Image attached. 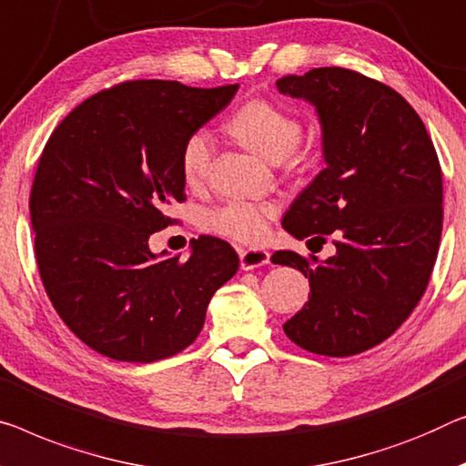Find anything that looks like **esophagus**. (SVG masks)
Instances as JSON below:
<instances>
[{
    "instance_id": "obj_1",
    "label": "esophagus",
    "mask_w": 466,
    "mask_h": 466,
    "mask_svg": "<svg viewBox=\"0 0 466 466\" xmlns=\"http://www.w3.org/2000/svg\"><path fill=\"white\" fill-rule=\"evenodd\" d=\"M269 263V253L263 248H245L240 251V268L242 269H255Z\"/></svg>"
}]
</instances>
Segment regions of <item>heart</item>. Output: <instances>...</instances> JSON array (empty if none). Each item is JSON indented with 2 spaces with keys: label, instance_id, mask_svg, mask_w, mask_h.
<instances>
[{
  "label": "heart",
  "instance_id": "heart-1",
  "mask_svg": "<svg viewBox=\"0 0 466 466\" xmlns=\"http://www.w3.org/2000/svg\"><path fill=\"white\" fill-rule=\"evenodd\" d=\"M228 131L263 161L299 167L308 161V150L299 140L303 125L299 116L278 104L255 98L236 110L228 121ZM213 158V137L207 129H197L186 137L179 152V169L186 184H198L207 176ZM276 205L230 200L203 215V226L209 232L228 236L240 242H259L268 234L269 221L276 218Z\"/></svg>",
  "mask_w": 466,
  "mask_h": 466
}]
</instances>
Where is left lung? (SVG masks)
Wrapping results in <instances>:
<instances>
[{"label": "left lung", "instance_id": "1", "mask_svg": "<svg viewBox=\"0 0 466 466\" xmlns=\"http://www.w3.org/2000/svg\"><path fill=\"white\" fill-rule=\"evenodd\" d=\"M276 87L316 106L326 163L282 228L320 245L332 234L337 248L314 263L274 253V263L309 278L311 290L282 329L301 350L356 356L391 337L425 293L441 238L440 161L425 123L385 83L324 66Z\"/></svg>", "mask_w": 466, "mask_h": 466}]
</instances>
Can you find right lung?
<instances>
[{
    "mask_svg": "<svg viewBox=\"0 0 466 466\" xmlns=\"http://www.w3.org/2000/svg\"><path fill=\"white\" fill-rule=\"evenodd\" d=\"M236 92L125 81L81 102L47 140L29 200L41 282L68 329L102 356L140 364L176 356L238 269V255L215 236L194 240L186 261L148 247L176 221L169 207L186 200V137Z\"/></svg>",
    "mask_w": 466,
    "mask_h": 466,
    "instance_id": "add662e5",
    "label": "right lung"
}]
</instances>
